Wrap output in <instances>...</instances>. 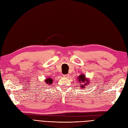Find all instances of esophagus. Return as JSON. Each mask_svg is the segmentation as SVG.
Wrapping results in <instances>:
<instances>
[{"instance_id":"esophagus-1","label":"esophagus","mask_w":128,"mask_h":128,"mask_svg":"<svg viewBox=\"0 0 128 128\" xmlns=\"http://www.w3.org/2000/svg\"><path fill=\"white\" fill-rule=\"evenodd\" d=\"M64 76L65 77H67L69 76V74H66V75H64Z\"/></svg>"}]
</instances>
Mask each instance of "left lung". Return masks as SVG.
Returning a JSON list of instances; mask_svg holds the SVG:
<instances>
[{"label":"left lung","instance_id":"obj_1","mask_svg":"<svg viewBox=\"0 0 128 128\" xmlns=\"http://www.w3.org/2000/svg\"><path fill=\"white\" fill-rule=\"evenodd\" d=\"M77 80H78L79 81V82L80 83H83V82L86 83H86L89 84V82H88V80L86 79V76H85V75L84 74H82V75H80V76H79L78 78H77ZM80 87L82 88H85L84 85H81Z\"/></svg>","mask_w":128,"mask_h":128}]
</instances>
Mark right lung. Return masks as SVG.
Instances as JSON below:
<instances>
[{
    "mask_svg": "<svg viewBox=\"0 0 128 128\" xmlns=\"http://www.w3.org/2000/svg\"><path fill=\"white\" fill-rule=\"evenodd\" d=\"M46 83H47L48 84H52V82H53V80L52 78H48L46 80H45Z\"/></svg>",
    "mask_w": 128,
    "mask_h": 128,
    "instance_id": "obj_1",
    "label": "right lung"
}]
</instances>
